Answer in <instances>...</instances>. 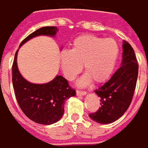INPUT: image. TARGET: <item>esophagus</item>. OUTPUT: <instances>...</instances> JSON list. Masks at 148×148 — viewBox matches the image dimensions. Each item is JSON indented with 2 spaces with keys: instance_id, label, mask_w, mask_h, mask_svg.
Returning a JSON list of instances; mask_svg holds the SVG:
<instances>
[{
  "instance_id": "1",
  "label": "esophagus",
  "mask_w": 148,
  "mask_h": 148,
  "mask_svg": "<svg viewBox=\"0 0 148 148\" xmlns=\"http://www.w3.org/2000/svg\"><path fill=\"white\" fill-rule=\"evenodd\" d=\"M86 91H85V90H76V94L78 95V96H84V95H86Z\"/></svg>"
}]
</instances>
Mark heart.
Segmentation results:
<instances>
[{
    "mask_svg": "<svg viewBox=\"0 0 148 148\" xmlns=\"http://www.w3.org/2000/svg\"><path fill=\"white\" fill-rule=\"evenodd\" d=\"M118 55L115 40L85 34L74 40L71 50H62L59 58L62 70L69 80L80 74L84 64L86 74L79 80V85L84 86L91 79L95 83L105 81L113 73Z\"/></svg>",
    "mask_w": 148,
    "mask_h": 148,
    "instance_id": "heart-1",
    "label": "heart"
}]
</instances>
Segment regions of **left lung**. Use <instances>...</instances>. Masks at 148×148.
<instances>
[{
    "label": "left lung",
    "instance_id": "8db88e82",
    "mask_svg": "<svg viewBox=\"0 0 148 148\" xmlns=\"http://www.w3.org/2000/svg\"><path fill=\"white\" fill-rule=\"evenodd\" d=\"M138 76V62L132 47L123 44L122 65L109 80L94 91L101 98V107L89 117L100 124H110L119 119L128 109L135 92Z\"/></svg>",
    "mask_w": 148,
    "mask_h": 148
}]
</instances>
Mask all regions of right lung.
<instances>
[{
  "instance_id": "add662e5",
  "label": "right lung",
  "mask_w": 148,
  "mask_h": 148,
  "mask_svg": "<svg viewBox=\"0 0 148 148\" xmlns=\"http://www.w3.org/2000/svg\"><path fill=\"white\" fill-rule=\"evenodd\" d=\"M58 28L47 26L35 30L28 35L22 42L23 43L38 35L55 36ZM18 51L12 64V86L17 101L29 119L40 125H51L58 122L64 113L65 101L75 96V90L69 85L62 76L58 75L47 84H32L24 79L19 73L17 65Z\"/></svg>"
}]
</instances>
